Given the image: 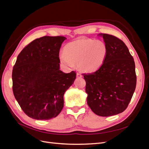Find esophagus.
Segmentation results:
<instances>
[{
	"label": "esophagus",
	"instance_id": "esophagus-1",
	"mask_svg": "<svg viewBox=\"0 0 149 149\" xmlns=\"http://www.w3.org/2000/svg\"><path fill=\"white\" fill-rule=\"evenodd\" d=\"M77 78H81V77H82V75L80 73H77Z\"/></svg>",
	"mask_w": 149,
	"mask_h": 149
}]
</instances>
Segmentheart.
Segmentation results:
<instances>
[{"label": "heart", "mask_w": 149, "mask_h": 149, "mask_svg": "<svg viewBox=\"0 0 149 149\" xmlns=\"http://www.w3.org/2000/svg\"><path fill=\"white\" fill-rule=\"evenodd\" d=\"M107 53L106 43L101 40L80 38L68 43L59 59L63 64L77 68L85 72L97 70L104 62Z\"/></svg>", "instance_id": "b5f03b06"}]
</instances>
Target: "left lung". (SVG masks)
<instances>
[{"label":"left lung","instance_id":"1","mask_svg":"<svg viewBox=\"0 0 149 149\" xmlns=\"http://www.w3.org/2000/svg\"><path fill=\"white\" fill-rule=\"evenodd\" d=\"M107 48L104 62L98 70L84 74L87 104L95 114L112 116L127 108L136 86L135 63L128 47L118 38L100 34Z\"/></svg>","mask_w":149,"mask_h":149}]
</instances>
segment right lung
I'll return each instance as SVG.
<instances>
[{"label": "right lung", "instance_id": "right-lung-1", "mask_svg": "<svg viewBox=\"0 0 149 149\" xmlns=\"http://www.w3.org/2000/svg\"><path fill=\"white\" fill-rule=\"evenodd\" d=\"M66 38L44 36L18 54L12 71L13 92L27 116L45 120L56 117L64 106V94L76 78L74 71L59 69V49Z\"/></svg>", "mask_w": 149, "mask_h": 149}]
</instances>
